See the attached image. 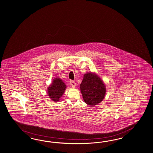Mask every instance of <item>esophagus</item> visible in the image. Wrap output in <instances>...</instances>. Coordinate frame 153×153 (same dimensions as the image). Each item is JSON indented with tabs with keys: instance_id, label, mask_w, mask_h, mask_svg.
<instances>
[{
	"instance_id": "34e87169",
	"label": "esophagus",
	"mask_w": 153,
	"mask_h": 153,
	"mask_svg": "<svg viewBox=\"0 0 153 153\" xmlns=\"http://www.w3.org/2000/svg\"><path fill=\"white\" fill-rule=\"evenodd\" d=\"M70 84H71V85L73 86V87H75V85H76V83L75 82L72 81V80H71V82H70Z\"/></svg>"
}]
</instances>
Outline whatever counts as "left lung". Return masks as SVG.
Returning <instances> with one entry per match:
<instances>
[{"label": "left lung", "mask_w": 153, "mask_h": 153, "mask_svg": "<svg viewBox=\"0 0 153 153\" xmlns=\"http://www.w3.org/2000/svg\"><path fill=\"white\" fill-rule=\"evenodd\" d=\"M80 89L83 100L87 105H96L105 98V85L94 72H88L84 75Z\"/></svg>", "instance_id": "obj_1"}]
</instances>
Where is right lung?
<instances>
[{
	"label": "right lung",
	"mask_w": 153,
	"mask_h": 153,
	"mask_svg": "<svg viewBox=\"0 0 153 153\" xmlns=\"http://www.w3.org/2000/svg\"><path fill=\"white\" fill-rule=\"evenodd\" d=\"M66 88L67 85L62 79L55 78L53 80L51 85L48 87L47 93L49 98L53 102H58L62 97Z\"/></svg>",
	"instance_id": "right-lung-1"
}]
</instances>
